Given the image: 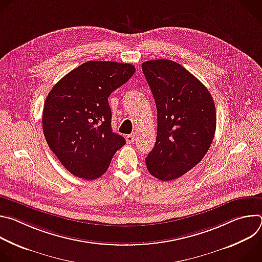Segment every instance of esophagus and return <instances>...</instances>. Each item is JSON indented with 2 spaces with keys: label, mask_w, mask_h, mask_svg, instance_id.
Wrapping results in <instances>:
<instances>
[{
  "label": "esophagus",
  "mask_w": 262,
  "mask_h": 262,
  "mask_svg": "<svg viewBox=\"0 0 262 262\" xmlns=\"http://www.w3.org/2000/svg\"><path fill=\"white\" fill-rule=\"evenodd\" d=\"M125 139H126V142H127L128 144H132V143H134V142H135V140H136V135H135V134L127 135Z\"/></svg>",
  "instance_id": "34e87169"
}]
</instances>
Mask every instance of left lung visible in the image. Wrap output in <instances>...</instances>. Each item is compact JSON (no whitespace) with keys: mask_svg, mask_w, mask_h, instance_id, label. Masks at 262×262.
Wrapping results in <instances>:
<instances>
[{"mask_svg":"<svg viewBox=\"0 0 262 262\" xmlns=\"http://www.w3.org/2000/svg\"><path fill=\"white\" fill-rule=\"evenodd\" d=\"M142 70L158 111L157 140L146 166L160 180L176 179L200 163L209 149L215 105L207 88L174 61H147Z\"/></svg>","mask_w":262,"mask_h":262,"instance_id":"left-lung-1","label":"left lung"}]
</instances>
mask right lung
I'll return each instance as SVG.
<instances>
[{"label": "right lung", "mask_w": 262, "mask_h": 262, "mask_svg": "<svg viewBox=\"0 0 262 262\" xmlns=\"http://www.w3.org/2000/svg\"><path fill=\"white\" fill-rule=\"evenodd\" d=\"M136 68L128 63L88 61L63 77L49 93L42 114L46 140L74 176L96 179L125 139L112 130L107 97Z\"/></svg>", "instance_id": "1"}]
</instances>
